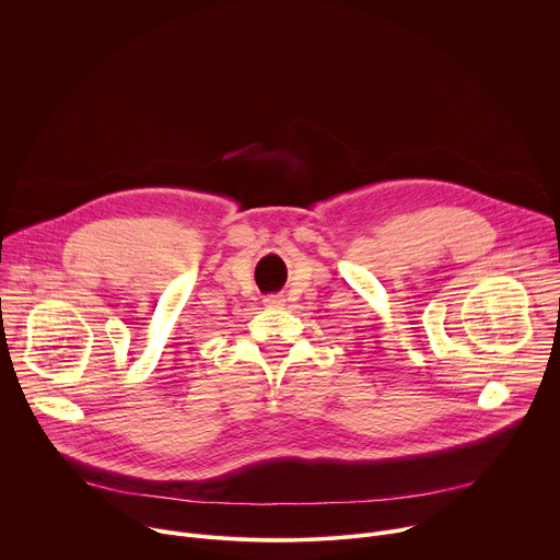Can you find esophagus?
Listing matches in <instances>:
<instances>
[{
  "instance_id": "34e87169",
  "label": "esophagus",
  "mask_w": 560,
  "mask_h": 560,
  "mask_svg": "<svg viewBox=\"0 0 560 560\" xmlns=\"http://www.w3.org/2000/svg\"><path fill=\"white\" fill-rule=\"evenodd\" d=\"M264 303H266V305H270V307H281V305L285 303V299H283V296H279V294H270V296H266V299H264Z\"/></svg>"
}]
</instances>
